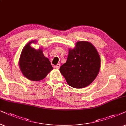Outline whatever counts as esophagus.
I'll return each instance as SVG.
<instances>
[{"mask_svg":"<svg viewBox=\"0 0 126 126\" xmlns=\"http://www.w3.org/2000/svg\"><path fill=\"white\" fill-rule=\"evenodd\" d=\"M54 67H55V68H56V69H59V68H60V64H56V66H54Z\"/></svg>","mask_w":126,"mask_h":126,"instance_id":"1","label":"esophagus"}]
</instances>
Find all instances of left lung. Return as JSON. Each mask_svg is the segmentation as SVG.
<instances>
[{
  "mask_svg": "<svg viewBox=\"0 0 126 126\" xmlns=\"http://www.w3.org/2000/svg\"><path fill=\"white\" fill-rule=\"evenodd\" d=\"M100 66V57L95 47L90 42L79 41L75 48L68 49L67 61L59 70L69 86L80 89L93 82Z\"/></svg>",
  "mask_w": 126,
  "mask_h": 126,
  "instance_id": "1",
  "label": "left lung"
}]
</instances>
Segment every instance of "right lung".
I'll return each mask as SVG.
<instances>
[{"label": "right lung", "instance_id": "obj_1", "mask_svg": "<svg viewBox=\"0 0 126 126\" xmlns=\"http://www.w3.org/2000/svg\"><path fill=\"white\" fill-rule=\"evenodd\" d=\"M36 44L32 40L25 45L21 52L19 66L22 74L32 81H40L45 78L53 69L51 62L43 54V48H32L31 44Z\"/></svg>", "mask_w": 126, "mask_h": 126}]
</instances>
